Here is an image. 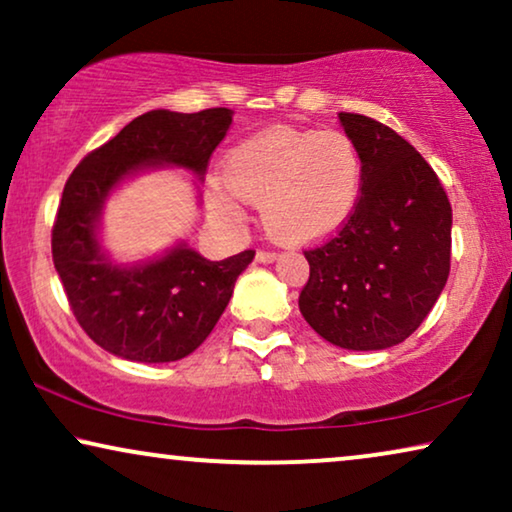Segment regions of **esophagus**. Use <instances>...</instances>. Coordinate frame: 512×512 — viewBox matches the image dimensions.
Returning <instances> with one entry per match:
<instances>
[{
	"mask_svg": "<svg viewBox=\"0 0 512 512\" xmlns=\"http://www.w3.org/2000/svg\"><path fill=\"white\" fill-rule=\"evenodd\" d=\"M277 261V254H272V251H256V263H275Z\"/></svg>",
	"mask_w": 512,
	"mask_h": 512,
	"instance_id": "1",
	"label": "esophagus"
}]
</instances>
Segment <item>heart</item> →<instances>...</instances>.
<instances>
[{"mask_svg":"<svg viewBox=\"0 0 512 512\" xmlns=\"http://www.w3.org/2000/svg\"><path fill=\"white\" fill-rule=\"evenodd\" d=\"M228 188L214 205L233 216L244 200L258 202L275 240L310 247L345 228L363 195L366 165L359 146L340 130L265 128L233 146L223 163Z\"/></svg>","mask_w":512,"mask_h":512,"instance_id":"heart-1","label":"heart"}]
</instances>
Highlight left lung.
Here are the masks:
<instances>
[{
	"instance_id": "left-lung-1",
	"label": "left lung",
	"mask_w": 512,
	"mask_h": 512,
	"mask_svg": "<svg viewBox=\"0 0 512 512\" xmlns=\"http://www.w3.org/2000/svg\"><path fill=\"white\" fill-rule=\"evenodd\" d=\"M340 125L366 165L363 195L338 235L305 251L298 307L331 345L377 352L410 338L445 289L452 207L401 135L361 114H340Z\"/></svg>"
}]
</instances>
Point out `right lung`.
<instances>
[{
  "label": "right lung",
  "mask_w": 512,
  "mask_h": 512,
  "mask_svg": "<svg viewBox=\"0 0 512 512\" xmlns=\"http://www.w3.org/2000/svg\"><path fill=\"white\" fill-rule=\"evenodd\" d=\"M230 123L233 111L223 107L146 111L88 153L67 179L53 226V263L76 321L118 359L170 363L195 352L254 261V251L207 261L186 240L158 256L121 261L102 240L104 207L118 188L160 167H177L202 184Z\"/></svg>",
  "instance_id": "1"
}]
</instances>
